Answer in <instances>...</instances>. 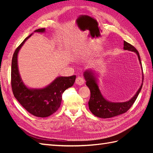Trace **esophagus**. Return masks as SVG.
Segmentation results:
<instances>
[{"instance_id":"esophagus-1","label":"esophagus","mask_w":153,"mask_h":153,"mask_svg":"<svg viewBox=\"0 0 153 153\" xmlns=\"http://www.w3.org/2000/svg\"><path fill=\"white\" fill-rule=\"evenodd\" d=\"M85 83V79H84L82 77L78 76L76 79V83L78 85H82Z\"/></svg>"}]
</instances>
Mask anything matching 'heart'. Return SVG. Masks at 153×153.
Segmentation results:
<instances>
[{
	"instance_id": "b5f03b06",
	"label": "heart",
	"mask_w": 153,
	"mask_h": 153,
	"mask_svg": "<svg viewBox=\"0 0 153 153\" xmlns=\"http://www.w3.org/2000/svg\"><path fill=\"white\" fill-rule=\"evenodd\" d=\"M97 49H98V47L95 46V45L91 44H87L84 45L81 49L77 50L76 53L77 54L86 56V55H90L93 54V53H95Z\"/></svg>"
}]
</instances>
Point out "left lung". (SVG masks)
Segmentation results:
<instances>
[{"label":"left lung","instance_id":"1","mask_svg":"<svg viewBox=\"0 0 153 153\" xmlns=\"http://www.w3.org/2000/svg\"><path fill=\"white\" fill-rule=\"evenodd\" d=\"M123 50L134 52L137 55L139 63L143 71L140 56L137 49L131 44L123 41ZM83 76L86 81V85L89 87L91 96L89 100V108L93 114L101 118H109L125 113L130 108V107L137 99L143 86V74L142 83L137 91L128 101L122 102H114L106 99L102 95L98 85L99 72L95 70H87L83 73Z\"/></svg>","mask_w":153,"mask_h":153}]
</instances>
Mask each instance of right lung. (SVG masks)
Wrapping results in <instances>:
<instances>
[{
    "label": "right lung",
    "instance_id": "add662e5",
    "mask_svg": "<svg viewBox=\"0 0 153 153\" xmlns=\"http://www.w3.org/2000/svg\"><path fill=\"white\" fill-rule=\"evenodd\" d=\"M34 32L45 33V28L38 29ZM32 34L25 39L13 54L11 68L12 89L15 98L27 112L35 116L45 118L52 115L59 108L62 93L74 85L76 76L57 77L43 88H30L25 85L19 72L18 55L22 47Z\"/></svg>",
    "mask_w": 153,
    "mask_h": 153
}]
</instances>
